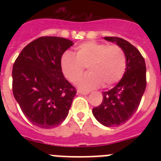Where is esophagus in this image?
Segmentation results:
<instances>
[{
    "label": "esophagus",
    "instance_id": "34e87169",
    "mask_svg": "<svg viewBox=\"0 0 161 161\" xmlns=\"http://www.w3.org/2000/svg\"><path fill=\"white\" fill-rule=\"evenodd\" d=\"M78 94H83V95H86V94H88V92H86V91H82V90H78Z\"/></svg>",
    "mask_w": 161,
    "mask_h": 161
}]
</instances>
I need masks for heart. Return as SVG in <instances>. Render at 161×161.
I'll return each mask as SVG.
<instances>
[{
    "instance_id": "b5f03b06",
    "label": "heart",
    "mask_w": 161,
    "mask_h": 161,
    "mask_svg": "<svg viewBox=\"0 0 161 161\" xmlns=\"http://www.w3.org/2000/svg\"><path fill=\"white\" fill-rule=\"evenodd\" d=\"M60 65L63 75L73 83L79 80L85 68H88L90 73L79 81V88L93 89L101 84L108 88L122 78L127 68V57L118 45L91 41L78 46L76 56L65 52Z\"/></svg>"
}]
</instances>
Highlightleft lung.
<instances>
[{"label": "left lung", "instance_id": "1", "mask_svg": "<svg viewBox=\"0 0 161 161\" xmlns=\"http://www.w3.org/2000/svg\"><path fill=\"white\" fill-rule=\"evenodd\" d=\"M104 39L124 49L127 68L117 85L103 92V102L93 108V114L104 126L116 127L127 122L137 111L146 88V67L140 51L129 42L117 36Z\"/></svg>", "mask_w": 161, "mask_h": 161}]
</instances>
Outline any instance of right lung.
Listing matches in <instances>:
<instances>
[{"instance_id":"obj_1","label":"right lung","mask_w":161,"mask_h":161,"mask_svg":"<svg viewBox=\"0 0 161 161\" xmlns=\"http://www.w3.org/2000/svg\"><path fill=\"white\" fill-rule=\"evenodd\" d=\"M73 42L58 36H41L27 44L12 68V91L26 119L42 129L65 120L76 88L63 76L60 61Z\"/></svg>"}]
</instances>
